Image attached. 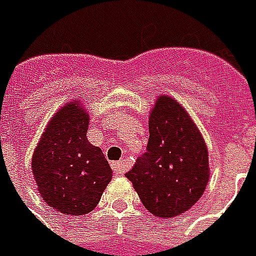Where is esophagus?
<instances>
[{"instance_id": "obj_1", "label": "esophagus", "mask_w": 256, "mask_h": 256, "mask_svg": "<svg viewBox=\"0 0 256 256\" xmlns=\"http://www.w3.org/2000/svg\"><path fill=\"white\" fill-rule=\"evenodd\" d=\"M112 169H114V172H116L117 175H123V174L128 170V163H126V160H120V162L112 163Z\"/></svg>"}]
</instances>
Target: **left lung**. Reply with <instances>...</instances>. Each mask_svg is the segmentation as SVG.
Listing matches in <instances>:
<instances>
[{
	"mask_svg": "<svg viewBox=\"0 0 256 256\" xmlns=\"http://www.w3.org/2000/svg\"><path fill=\"white\" fill-rule=\"evenodd\" d=\"M146 152L126 174L148 212L175 218L203 196L210 178L206 142L178 100L160 94L150 110Z\"/></svg>",
	"mask_w": 256,
	"mask_h": 256,
	"instance_id": "8db88e82",
	"label": "left lung"
}]
</instances>
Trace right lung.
<instances>
[{
  "mask_svg": "<svg viewBox=\"0 0 256 256\" xmlns=\"http://www.w3.org/2000/svg\"><path fill=\"white\" fill-rule=\"evenodd\" d=\"M90 112L80 99L48 120L32 154V175L42 200L60 214L92 212L112 179L102 150L87 139Z\"/></svg>",
  "mask_w": 256,
  "mask_h": 256,
  "instance_id": "right-lung-1",
  "label": "right lung"
}]
</instances>
